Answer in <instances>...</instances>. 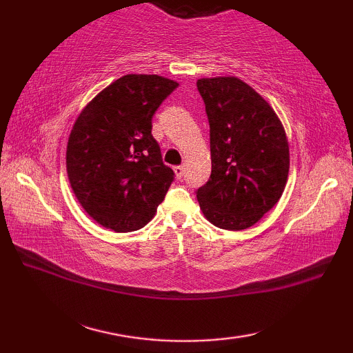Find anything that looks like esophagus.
Returning a JSON list of instances; mask_svg holds the SVG:
<instances>
[{
    "mask_svg": "<svg viewBox=\"0 0 353 353\" xmlns=\"http://www.w3.org/2000/svg\"><path fill=\"white\" fill-rule=\"evenodd\" d=\"M174 172H176V177L177 179H182L183 174H185V167H183V165H177V167H174Z\"/></svg>",
    "mask_w": 353,
    "mask_h": 353,
    "instance_id": "obj_1",
    "label": "esophagus"
}]
</instances>
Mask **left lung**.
<instances>
[{"mask_svg":"<svg viewBox=\"0 0 353 353\" xmlns=\"http://www.w3.org/2000/svg\"><path fill=\"white\" fill-rule=\"evenodd\" d=\"M205 101L212 171L196 191L214 226H253L281 199L290 170L287 134L272 106L243 80H197Z\"/></svg>","mask_w":353,"mask_h":353,"instance_id":"left-lung-1","label":"left lung"}]
</instances>
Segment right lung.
Wrapping results in <instances>:
<instances>
[{
	"label": "right lung",
	"instance_id": "obj_1",
	"mask_svg": "<svg viewBox=\"0 0 353 353\" xmlns=\"http://www.w3.org/2000/svg\"><path fill=\"white\" fill-rule=\"evenodd\" d=\"M177 86L161 76L127 74L104 88L74 123L68 179L79 203L103 228H144L174 181L152 134V118Z\"/></svg>",
	"mask_w": 353,
	"mask_h": 353
}]
</instances>
